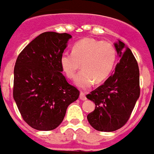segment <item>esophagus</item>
Masks as SVG:
<instances>
[{"label":"esophagus","instance_id":"esophagus-1","mask_svg":"<svg viewBox=\"0 0 154 154\" xmlns=\"http://www.w3.org/2000/svg\"><path fill=\"white\" fill-rule=\"evenodd\" d=\"M79 99L81 100H86V96H85V94L83 92H80V94H79Z\"/></svg>","mask_w":154,"mask_h":154}]
</instances>
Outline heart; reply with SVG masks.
Listing matches in <instances>:
<instances>
[{
  "label": "heart",
  "instance_id": "b5f03b06",
  "mask_svg": "<svg viewBox=\"0 0 154 154\" xmlns=\"http://www.w3.org/2000/svg\"><path fill=\"white\" fill-rule=\"evenodd\" d=\"M116 50L109 42L86 38L76 42L71 53L60 56L62 71L68 79H75L80 68L83 70L75 79L81 89L90 88L94 82L100 84L108 79L116 62Z\"/></svg>",
  "mask_w": 154,
  "mask_h": 154
}]
</instances>
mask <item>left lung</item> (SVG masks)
Returning <instances> with one entry per match:
<instances>
[{
    "label": "left lung",
    "mask_w": 154,
    "mask_h": 154,
    "mask_svg": "<svg viewBox=\"0 0 154 154\" xmlns=\"http://www.w3.org/2000/svg\"><path fill=\"white\" fill-rule=\"evenodd\" d=\"M114 46L120 60L114 74L86 95L95 103V109L87 119L98 131L113 132L123 127L140 94L139 69L131 50L120 40Z\"/></svg>",
    "instance_id": "1"
}]
</instances>
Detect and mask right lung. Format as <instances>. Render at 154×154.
I'll list each match as a JSON object with an SVG mask.
<instances>
[{
	"instance_id": "1",
	"label": "right lung",
	"mask_w": 154,
	"mask_h": 154,
	"mask_svg": "<svg viewBox=\"0 0 154 154\" xmlns=\"http://www.w3.org/2000/svg\"><path fill=\"white\" fill-rule=\"evenodd\" d=\"M71 35L44 32L27 45L14 68L13 97L23 119L37 130H53L79 96L62 74L60 56Z\"/></svg>"
}]
</instances>
